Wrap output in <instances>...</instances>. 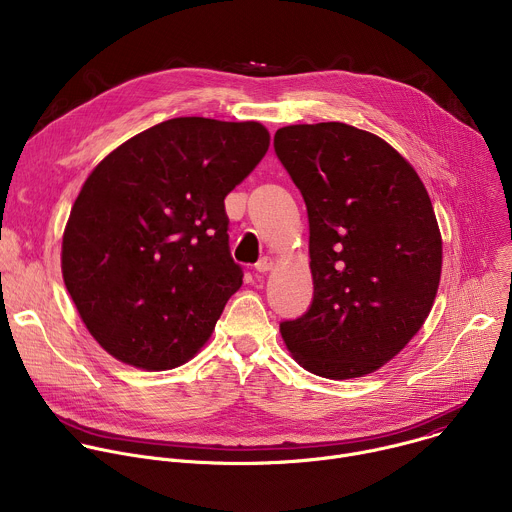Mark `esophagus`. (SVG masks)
<instances>
[{
	"label": "esophagus",
	"mask_w": 512,
	"mask_h": 512,
	"mask_svg": "<svg viewBox=\"0 0 512 512\" xmlns=\"http://www.w3.org/2000/svg\"><path fill=\"white\" fill-rule=\"evenodd\" d=\"M273 267V259L271 257H261L257 263H255V271H259V273H265V271H269Z\"/></svg>",
	"instance_id": "esophagus-1"
}]
</instances>
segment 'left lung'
<instances>
[{"label": "left lung", "instance_id": "left-lung-1", "mask_svg": "<svg viewBox=\"0 0 512 512\" xmlns=\"http://www.w3.org/2000/svg\"><path fill=\"white\" fill-rule=\"evenodd\" d=\"M273 148L308 210L314 300L279 324L302 367L369 375L425 322L442 237L417 172L381 137L346 123L287 125Z\"/></svg>", "mask_w": 512, "mask_h": 512}]
</instances>
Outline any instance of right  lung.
Instances as JSON below:
<instances>
[{"label": "right lung", "instance_id": "right-lung-1", "mask_svg": "<svg viewBox=\"0 0 512 512\" xmlns=\"http://www.w3.org/2000/svg\"><path fill=\"white\" fill-rule=\"evenodd\" d=\"M267 148L257 121L176 117L93 170L64 229L62 277L109 354L166 371L208 340L243 283L225 196Z\"/></svg>", "mask_w": 512, "mask_h": 512}]
</instances>
